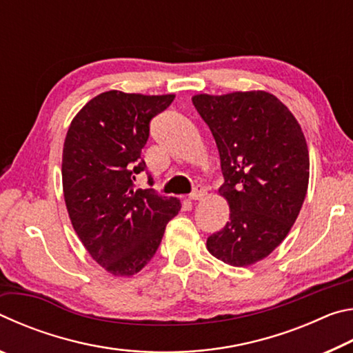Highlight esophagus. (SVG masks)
Segmentation results:
<instances>
[{"label":"esophagus","mask_w":353,"mask_h":353,"mask_svg":"<svg viewBox=\"0 0 353 353\" xmlns=\"http://www.w3.org/2000/svg\"><path fill=\"white\" fill-rule=\"evenodd\" d=\"M207 196V190L204 187H196L193 193L188 196L190 201H202Z\"/></svg>","instance_id":"esophagus-1"}]
</instances>
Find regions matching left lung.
Wrapping results in <instances>:
<instances>
[{
	"mask_svg": "<svg viewBox=\"0 0 353 353\" xmlns=\"http://www.w3.org/2000/svg\"><path fill=\"white\" fill-rule=\"evenodd\" d=\"M216 141L230 218L207 250L230 266L266 259L296 223L310 179L307 140L282 101L263 90L194 94Z\"/></svg>",
	"mask_w": 353,
	"mask_h": 353,
	"instance_id": "obj_1",
	"label": "left lung"
}]
</instances>
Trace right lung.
<instances>
[{"label":"right lung","instance_id":"right-lung-1","mask_svg":"<svg viewBox=\"0 0 353 353\" xmlns=\"http://www.w3.org/2000/svg\"><path fill=\"white\" fill-rule=\"evenodd\" d=\"M176 94L109 90L76 113L63 143L65 205L83 248L115 277L135 276L157 250L181 199L134 187L151 119Z\"/></svg>","mask_w":353,"mask_h":353}]
</instances>
